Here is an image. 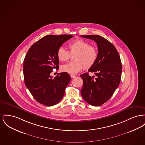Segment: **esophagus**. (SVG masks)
<instances>
[{
	"label": "esophagus",
	"mask_w": 145,
	"mask_h": 145,
	"mask_svg": "<svg viewBox=\"0 0 145 145\" xmlns=\"http://www.w3.org/2000/svg\"><path fill=\"white\" fill-rule=\"evenodd\" d=\"M70 76H71V77L72 78H74L75 77H76L75 75H73V74H71Z\"/></svg>",
	"instance_id": "34e87169"
}]
</instances>
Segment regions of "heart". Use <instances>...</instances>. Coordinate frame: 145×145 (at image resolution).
<instances>
[{"label": "heart", "mask_w": 145, "mask_h": 145, "mask_svg": "<svg viewBox=\"0 0 145 145\" xmlns=\"http://www.w3.org/2000/svg\"><path fill=\"white\" fill-rule=\"evenodd\" d=\"M69 51L60 47L57 51V56L60 61H68L71 55H74V62L63 65L61 69L70 74H75L85 69L91 68L98 57V51L96 47L82 39H76L68 44Z\"/></svg>", "instance_id": "b5f03b06"}]
</instances>
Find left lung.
Masks as SVG:
<instances>
[{"mask_svg": "<svg viewBox=\"0 0 145 145\" xmlns=\"http://www.w3.org/2000/svg\"><path fill=\"white\" fill-rule=\"evenodd\" d=\"M94 40L98 47V57L89 72L94 73L96 78L88 73L80 76L83 80L81 95L86 102L99 106L107 101L119 86L122 66L119 54L115 46L99 35H81Z\"/></svg>", "mask_w": 145, "mask_h": 145, "instance_id": "1", "label": "left lung"}]
</instances>
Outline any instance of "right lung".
<instances>
[{"label": "right lung", "mask_w": 145, "mask_h": 145, "mask_svg": "<svg viewBox=\"0 0 145 145\" xmlns=\"http://www.w3.org/2000/svg\"><path fill=\"white\" fill-rule=\"evenodd\" d=\"M72 35H48L33 44L24 61L25 84L34 99L47 106L60 102L71 78L62 72L54 78L50 76L54 68L59 69L57 51L72 38Z\"/></svg>", "instance_id": "right-lung-1"}]
</instances>
